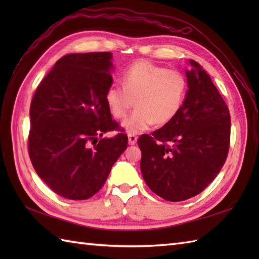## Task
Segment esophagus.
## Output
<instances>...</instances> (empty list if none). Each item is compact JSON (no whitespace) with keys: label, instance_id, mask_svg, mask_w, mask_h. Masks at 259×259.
I'll return each mask as SVG.
<instances>
[{"label":"esophagus","instance_id":"obj_1","mask_svg":"<svg viewBox=\"0 0 259 259\" xmlns=\"http://www.w3.org/2000/svg\"><path fill=\"white\" fill-rule=\"evenodd\" d=\"M137 136H135V135H131V134H128V142H129V145H135L136 142H137Z\"/></svg>","mask_w":259,"mask_h":259}]
</instances>
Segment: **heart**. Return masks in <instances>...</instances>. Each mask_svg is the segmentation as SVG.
<instances>
[{
	"instance_id": "b5f03b06",
	"label": "heart",
	"mask_w": 259,
	"mask_h": 259,
	"mask_svg": "<svg viewBox=\"0 0 259 259\" xmlns=\"http://www.w3.org/2000/svg\"><path fill=\"white\" fill-rule=\"evenodd\" d=\"M123 85L111 84L106 92L110 112L117 119L124 118L134 106L137 109L122 121L128 134L137 135L152 124H166L176 118L187 93V79L178 70L166 69L140 60L122 75Z\"/></svg>"
}]
</instances>
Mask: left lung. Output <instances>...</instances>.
Here are the masks:
<instances>
[{
	"label": "left lung",
	"mask_w": 259,
	"mask_h": 259,
	"mask_svg": "<svg viewBox=\"0 0 259 259\" xmlns=\"http://www.w3.org/2000/svg\"><path fill=\"white\" fill-rule=\"evenodd\" d=\"M188 91L179 113L138 139L147 186L169 201L189 199L221 171L229 150L230 114L209 74L189 60ZM172 144L171 146L167 142Z\"/></svg>",
	"instance_id": "8db88e82"
}]
</instances>
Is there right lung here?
<instances>
[{
	"instance_id": "right-lung-1",
	"label": "right lung",
	"mask_w": 259,
	"mask_h": 259,
	"mask_svg": "<svg viewBox=\"0 0 259 259\" xmlns=\"http://www.w3.org/2000/svg\"><path fill=\"white\" fill-rule=\"evenodd\" d=\"M110 52L67 54L33 96L29 155L33 168L56 194L84 200L102 188L128 146L106 101L112 84ZM101 138L97 140V137Z\"/></svg>"
}]
</instances>
